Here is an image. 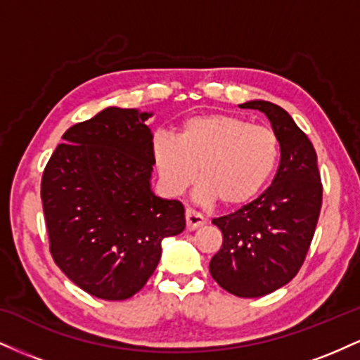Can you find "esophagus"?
I'll return each mask as SVG.
<instances>
[{
    "instance_id": "esophagus-1",
    "label": "esophagus",
    "mask_w": 360,
    "mask_h": 360,
    "mask_svg": "<svg viewBox=\"0 0 360 360\" xmlns=\"http://www.w3.org/2000/svg\"><path fill=\"white\" fill-rule=\"evenodd\" d=\"M201 225H205L203 214L194 212L191 208L186 210V226H188V230H191L193 232V230L200 229Z\"/></svg>"
}]
</instances>
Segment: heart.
Instances as JSON below:
<instances>
[{"label": "heart", "instance_id": "obj_1", "mask_svg": "<svg viewBox=\"0 0 360 360\" xmlns=\"http://www.w3.org/2000/svg\"><path fill=\"white\" fill-rule=\"evenodd\" d=\"M150 157L167 196L184 193L200 167L198 203L220 200L226 208H237L254 200L274 174L279 139L272 128L237 115L203 113L186 118L176 137L157 131Z\"/></svg>", "mask_w": 360, "mask_h": 360}]
</instances>
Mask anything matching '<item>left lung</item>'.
I'll list each match as a JSON object with an SVG mask.
<instances>
[{
    "label": "left lung",
    "instance_id": "8db88e82",
    "mask_svg": "<svg viewBox=\"0 0 360 360\" xmlns=\"http://www.w3.org/2000/svg\"><path fill=\"white\" fill-rule=\"evenodd\" d=\"M238 106L269 118L279 139L281 162L272 184L257 200L213 220L223 243L210 272L238 298H260L298 274L315 233L323 189L315 148L286 110L262 100Z\"/></svg>",
    "mask_w": 360,
    "mask_h": 360
}]
</instances>
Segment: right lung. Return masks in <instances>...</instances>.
Here are the masks:
<instances>
[{"instance_id":"right-lung-1","label":"right lung","mask_w":360,"mask_h":360,"mask_svg":"<svg viewBox=\"0 0 360 360\" xmlns=\"http://www.w3.org/2000/svg\"><path fill=\"white\" fill-rule=\"evenodd\" d=\"M152 115L108 106L69 128L44 171L52 257L96 298H131L154 274L164 238L186 229L184 206L152 191Z\"/></svg>"}]
</instances>
